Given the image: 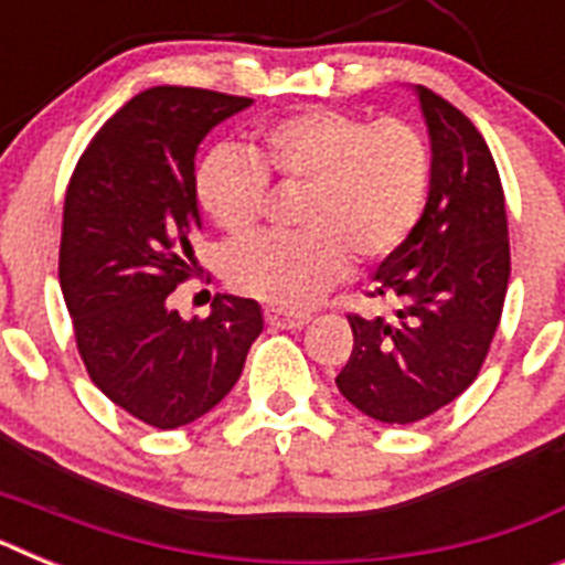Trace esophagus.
Listing matches in <instances>:
<instances>
[{
  "mask_svg": "<svg viewBox=\"0 0 565 565\" xmlns=\"http://www.w3.org/2000/svg\"><path fill=\"white\" fill-rule=\"evenodd\" d=\"M308 313L282 311V308H266V322L271 328H286V331H297V328L308 326Z\"/></svg>",
  "mask_w": 565,
  "mask_h": 565,
  "instance_id": "34e87169",
  "label": "esophagus"
}]
</instances>
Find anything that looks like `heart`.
Returning a JSON list of instances; mask_svg holds the SVG:
<instances>
[{"label":"heart","mask_w":565,"mask_h":565,"mask_svg":"<svg viewBox=\"0 0 565 565\" xmlns=\"http://www.w3.org/2000/svg\"><path fill=\"white\" fill-rule=\"evenodd\" d=\"M430 174V147L413 124L313 107L257 127L246 149L209 152L194 194L214 226L246 237L266 212L268 178L306 186L302 234L243 243L228 257V277L274 306L308 308L344 277L351 257L376 263L411 237Z\"/></svg>","instance_id":"b5f03b06"}]
</instances>
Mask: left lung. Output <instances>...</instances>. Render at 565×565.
I'll use <instances>...</instances> for the list:
<instances>
[{"label":"left lung","instance_id":"obj_1","mask_svg":"<svg viewBox=\"0 0 565 565\" xmlns=\"http://www.w3.org/2000/svg\"><path fill=\"white\" fill-rule=\"evenodd\" d=\"M433 147L430 198L411 237L373 271L367 297L393 317L351 313L353 351L337 387L364 416L413 424L476 382L509 286L503 186L461 109L416 87Z\"/></svg>","mask_w":565,"mask_h":565}]
</instances>
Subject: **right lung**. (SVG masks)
<instances>
[{
  "label": "right lung",
  "mask_w": 565,
  "mask_h": 565,
  "mask_svg": "<svg viewBox=\"0 0 565 565\" xmlns=\"http://www.w3.org/2000/svg\"><path fill=\"white\" fill-rule=\"evenodd\" d=\"M248 104L201 87L143 89L98 129L64 198L58 282L84 367L109 402L158 430L221 404L263 331L246 297L217 294L206 319L167 306L198 263L194 154Z\"/></svg>",
  "instance_id": "right-lung-1"
}]
</instances>
